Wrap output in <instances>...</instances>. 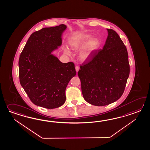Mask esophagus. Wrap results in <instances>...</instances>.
I'll return each mask as SVG.
<instances>
[{"mask_svg":"<svg viewBox=\"0 0 150 150\" xmlns=\"http://www.w3.org/2000/svg\"><path fill=\"white\" fill-rule=\"evenodd\" d=\"M79 69H80V68H79V66H76L75 67V69H76V71L77 73L79 71Z\"/></svg>","mask_w":150,"mask_h":150,"instance_id":"obj_1","label":"esophagus"}]
</instances>
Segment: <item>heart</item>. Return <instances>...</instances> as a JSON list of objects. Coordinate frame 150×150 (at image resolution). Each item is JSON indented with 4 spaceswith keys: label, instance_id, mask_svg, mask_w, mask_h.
Segmentation results:
<instances>
[{
    "label": "heart",
    "instance_id": "1",
    "mask_svg": "<svg viewBox=\"0 0 150 150\" xmlns=\"http://www.w3.org/2000/svg\"><path fill=\"white\" fill-rule=\"evenodd\" d=\"M91 36L89 34H83L76 35L70 38L69 44L71 47L74 50H77L82 46L84 43L89 40ZM100 46V40L97 39H92L87 43L86 50L81 54V59L83 60H87L91 55L94 51L97 50ZM67 53H69L68 50H66Z\"/></svg>",
    "mask_w": 150,
    "mask_h": 150
}]
</instances>
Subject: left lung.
I'll return each instance as SVG.
<instances>
[{
    "label": "left lung",
    "instance_id": "left-lung-1",
    "mask_svg": "<svg viewBox=\"0 0 150 150\" xmlns=\"http://www.w3.org/2000/svg\"><path fill=\"white\" fill-rule=\"evenodd\" d=\"M107 30L103 48L96 50L78 72L84 100L96 106L107 105L118 100L130 74L127 47L116 32Z\"/></svg>",
    "mask_w": 150,
    "mask_h": 150
}]
</instances>
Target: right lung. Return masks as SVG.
Instances as JSON below:
<instances>
[{
	"instance_id": "1",
	"label": "right lung",
	"mask_w": 150,
	"mask_h": 150,
	"mask_svg": "<svg viewBox=\"0 0 150 150\" xmlns=\"http://www.w3.org/2000/svg\"><path fill=\"white\" fill-rule=\"evenodd\" d=\"M64 25L46 27L30 35L19 59L20 84L33 103L47 109L61 107L66 89L76 74L74 63H63L50 54L62 43Z\"/></svg>"
}]
</instances>
